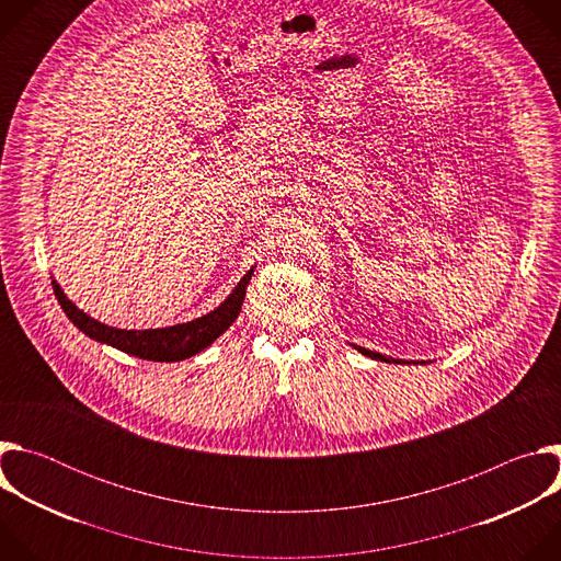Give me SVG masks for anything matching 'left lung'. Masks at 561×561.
Segmentation results:
<instances>
[{
  "mask_svg": "<svg viewBox=\"0 0 561 561\" xmlns=\"http://www.w3.org/2000/svg\"><path fill=\"white\" fill-rule=\"evenodd\" d=\"M362 355H368L370 359H379V362H392V364H409V362H402V359H392V357H386V355H379V353H375V351H368V348H362V346H355Z\"/></svg>",
  "mask_w": 561,
  "mask_h": 561,
  "instance_id": "8db88e82",
  "label": "left lung"
}]
</instances>
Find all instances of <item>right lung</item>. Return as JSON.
I'll return each mask as SVG.
<instances>
[{
    "label": "right lung",
    "instance_id": "obj_1",
    "mask_svg": "<svg viewBox=\"0 0 561 561\" xmlns=\"http://www.w3.org/2000/svg\"><path fill=\"white\" fill-rule=\"evenodd\" d=\"M253 271L255 268H251L242 279H239L234 290L208 314L197 317L186 324H178L169 329H148V331H124V329L106 327L98 322V319L89 317L84 310H79L64 295V290L55 279H53V290L66 317L91 340H98L122 353H128L148 362H182L208 348L234 322L239 310H242L247 286L253 277Z\"/></svg>",
    "mask_w": 561,
    "mask_h": 561
}]
</instances>
